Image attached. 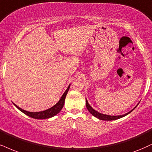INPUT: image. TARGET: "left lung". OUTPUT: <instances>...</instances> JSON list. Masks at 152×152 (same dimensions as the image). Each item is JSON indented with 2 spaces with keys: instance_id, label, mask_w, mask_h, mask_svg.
<instances>
[{
  "instance_id": "1",
  "label": "left lung",
  "mask_w": 152,
  "mask_h": 152,
  "mask_svg": "<svg viewBox=\"0 0 152 152\" xmlns=\"http://www.w3.org/2000/svg\"><path fill=\"white\" fill-rule=\"evenodd\" d=\"M86 107L88 109V110L90 112L91 114H92L93 115L94 117H96V118L100 119V120H118V119H120L121 118H123V117H125L127 115H128L129 113H130L132 111L134 110L135 107L131 111H129V113H126V114H124V115H117V116H113V115H104V114H102V113H100L99 112H98V111L95 110L91 106L89 105L88 102V100H86Z\"/></svg>"
}]
</instances>
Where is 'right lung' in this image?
I'll list each match as a JSON object with an SVG mask.
<instances>
[{
  "label": "right lung",
  "instance_id": "1",
  "mask_svg": "<svg viewBox=\"0 0 152 152\" xmlns=\"http://www.w3.org/2000/svg\"><path fill=\"white\" fill-rule=\"evenodd\" d=\"M69 88H70V85L69 86L66 90L64 93V94L62 95L61 98H60V100H58L57 103H56L54 106H52V107H50V108L46 110L40 111V112H35V113L29 112V111H26L25 110H23L22 108H20V107H18V106L16 105L15 103L13 104L18 110H20L21 112L25 113V115H27V116L30 117V118L38 119V120H43V119L52 118V117H54V115H57L58 113L61 110L62 107H63L64 105L65 98L67 95V93H68V91L69 90Z\"/></svg>",
  "mask_w": 152,
  "mask_h": 152
}]
</instances>
